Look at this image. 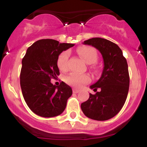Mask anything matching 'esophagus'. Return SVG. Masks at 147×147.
<instances>
[{"label": "esophagus", "mask_w": 147, "mask_h": 147, "mask_svg": "<svg viewBox=\"0 0 147 147\" xmlns=\"http://www.w3.org/2000/svg\"><path fill=\"white\" fill-rule=\"evenodd\" d=\"M80 90L76 89V88H74V89H73V93H79V92H80Z\"/></svg>", "instance_id": "1"}]
</instances>
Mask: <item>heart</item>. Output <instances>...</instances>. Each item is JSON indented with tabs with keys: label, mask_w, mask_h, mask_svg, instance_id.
Masks as SVG:
<instances>
[{
	"label": "heart",
	"mask_w": 147,
	"mask_h": 147,
	"mask_svg": "<svg viewBox=\"0 0 147 147\" xmlns=\"http://www.w3.org/2000/svg\"><path fill=\"white\" fill-rule=\"evenodd\" d=\"M77 53L81 56L83 59L88 64H93L98 59V54L96 49L90 46H82L77 49ZM69 51H62L57 58V66L60 71H65L68 68V59ZM91 80L90 76L88 74H78L76 73H71L65 77V82L70 85L76 88H80L82 85L88 84Z\"/></svg>",
	"instance_id": "b5f03b06"
}]
</instances>
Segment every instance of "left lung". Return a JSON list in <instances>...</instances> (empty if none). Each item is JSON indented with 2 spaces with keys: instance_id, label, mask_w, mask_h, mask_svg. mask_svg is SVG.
<instances>
[{
  "instance_id": "8db88e82",
  "label": "left lung",
  "mask_w": 147,
  "mask_h": 147,
  "mask_svg": "<svg viewBox=\"0 0 147 147\" xmlns=\"http://www.w3.org/2000/svg\"><path fill=\"white\" fill-rule=\"evenodd\" d=\"M98 49L104 59L102 76L90 86L96 94L90 93L86 102L81 105L83 113L89 119L106 121L117 115L124 106L129 91L128 65L120 48L110 40L100 37L83 42Z\"/></svg>"
}]
</instances>
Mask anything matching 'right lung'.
<instances>
[{
  "label": "right lung",
  "instance_id": "add662e5",
  "mask_svg": "<svg viewBox=\"0 0 147 147\" xmlns=\"http://www.w3.org/2000/svg\"><path fill=\"white\" fill-rule=\"evenodd\" d=\"M74 45L42 39L27 49L22 60L20 87L25 102L35 114L45 118L54 117L65 109L72 89L63 82L59 86L54 85L51 80L59 75L57 63L58 56Z\"/></svg>",
  "mask_w": 147,
  "mask_h": 147
}]
</instances>
